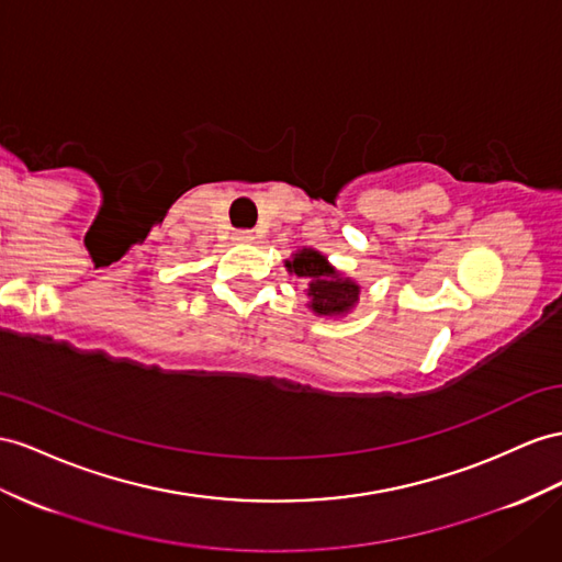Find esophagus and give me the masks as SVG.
<instances>
[{
	"label": "esophagus",
	"instance_id": "obj_1",
	"mask_svg": "<svg viewBox=\"0 0 562 562\" xmlns=\"http://www.w3.org/2000/svg\"><path fill=\"white\" fill-rule=\"evenodd\" d=\"M233 239L239 241V244H251L254 241V233H251V229H237Z\"/></svg>",
	"mask_w": 562,
	"mask_h": 562
}]
</instances>
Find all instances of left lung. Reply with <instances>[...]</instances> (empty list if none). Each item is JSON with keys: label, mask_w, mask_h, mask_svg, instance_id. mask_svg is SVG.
Listing matches in <instances>:
<instances>
[{"label": "left lung", "mask_w": 562, "mask_h": 562, "mask_svg": "<svg viewBox=\"0 0 562 562\" xmlns=\"http://www.w3.org/2000/svg\"><path fill=\"white\" fill-rule=\"evenodd\" d=\"M286 270L308 284V308L318 315H344L349 313L361 296V286L351 278H344L337 268L327 263V258L315 249H301L284 261Z\"/></svg>", "instance_id": "left-lung-1"}]
</instances>
